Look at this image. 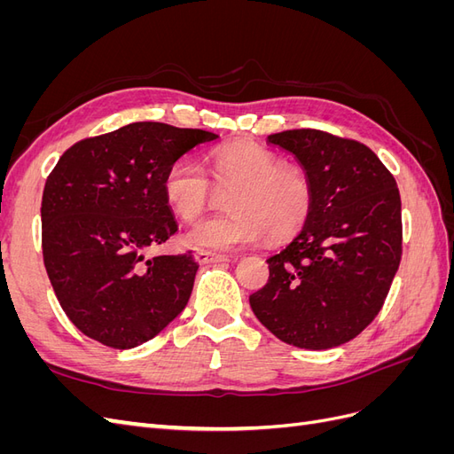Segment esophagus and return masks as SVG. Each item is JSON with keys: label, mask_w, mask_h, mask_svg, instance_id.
<instances>
[{"label": "esophagus", "mask_w": 454, "mask_h": 454, "mask_svg": "<svg viewBox=\"0 0 454 454\" xmlns=\"http://www.w3.org/2000/svg\"><path fill=\"white\" fill-rule=\"evenodd\" d=\"M195 261L199 265H208V263H227L229 257L227 255H219V254H212V252H204L199 250L195 254Z\"/></svg>", "instance_id": "obj_1"}]
</instances>
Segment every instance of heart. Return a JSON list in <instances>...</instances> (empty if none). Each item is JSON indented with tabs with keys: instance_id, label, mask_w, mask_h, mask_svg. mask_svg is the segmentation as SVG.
Instances as JSON below:
<instances>
[{
	"instance_id": "1",
	"label": "heart",
	"mask_w": 454,
	"mask_h": 454,
	"mask_svg": "<svg viewBox=\"0 0 454 454\" xmlns=\"http://www.w3.org/2000/svg\"><path fill=\"white\" fill-rule=\"evenodd\" d=\"M210 177L191 157L176 159L162 180L170 210L191 223L210 210L222 193L229 215L204 219L182 237L193 250L235 252L267 237L280 240L307 223L314 191L303 168L280 164V157L257 144H231L210 155Z\"/></svg>"
}]
</instances>
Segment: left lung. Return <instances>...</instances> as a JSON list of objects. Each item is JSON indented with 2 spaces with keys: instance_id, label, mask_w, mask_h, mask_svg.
I'll return each mask as SVG.
<instances>
[{
  "instance_id": "obj_1",
  "label": "left lung",
  "mask_w": 454,
  "mask_h": 454,
  "mask_svg": "<svg viewBox=\"0 0 454 454\" xmlns=\"http://www.w3.org/2000/svg\"><path fill=\"white\" fill-rule=\"evenodd\" d=\"M314 191L299 235L267 259L269 282L250 295L257 320L307 350L345 345L373 322L402 259V200L367 145L322 130L270 134Z\"/></svg>"
}]
</instances>
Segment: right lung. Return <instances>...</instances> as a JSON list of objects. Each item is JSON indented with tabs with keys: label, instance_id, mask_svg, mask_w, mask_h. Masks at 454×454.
Returning <instances> with one entry per match:
<instances>
[{
	"label": "right lung",
	"instance_id": "right-lung-1",
	"mask_svg": "<svg viewBox=\"0 0 454 454\" xmlns=\"http://www.w3.org/2000/svg\"><path fill=\"white\" fill-rule=\"evenodd\" d=\"M200 129L132 122L59 159L41 200L43 261L60 307L87 337L134 348L159 335L193 292V255L149 250L177 231L164 200L170 164L217 140Z\"/></svg>",
	"mask_w": 454,
	"mask_h": 454
}]
</instances>
